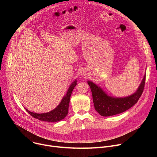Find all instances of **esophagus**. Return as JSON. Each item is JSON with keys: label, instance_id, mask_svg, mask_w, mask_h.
Listing matches in <instances>:
<instances>
[{"label": "esophagus", "instance_id": "1", "mask_svg": "<svg viewBox=\"0 0 157 157\" xmlns=\"http://www.w3.org/2000/svg\"><path fill=\"white\" fill-rule=\"evenodd\" d=\"M82 75H83V76H85V75H84V73H83V74H82Z\"/></svg>", "mask_w": 157, "mask_h": 157}]
</instances>
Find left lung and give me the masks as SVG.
<instances>
[{
  "label": "left lung",
  "instance_id": "left-lung-1",
  "mask_svg": "<svg viewBox=\"0 0 157 157\" xmlns=\"http://www.w3.org/2000/svg\"><path fill=\"white\" fill-rule=\"evenodd\" d=\"M145 82V75L135 93L125 98H113L108 96L99 86L92 81H87L92 92L94 108L101 116L104 117L124 113L136 104L144 91Z\"/></svg>",
  "mask_w": 157,
  "mask_h": 157
}]
</instances>
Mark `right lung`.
Masks as SVG:
<instances>
[{
	"label": "right lung",
	"instance_id": "1",
	"mask_svg": "<svg viewBox=\"0 0 157 157\" xmlns=\"http://www.w3.org/2000/svg\"><path fill=\"white\" fill-rule=\"evenodd\" d=\"M76 80L72 82V84L70 85L68 89V91H67L66 96H64L60 104L55 109L49 112V113L43 114H37L32 113V112L28 110L25 108V109L28 112V113H29V114H30L32 117L41 121L53 122H58L63 119L68 113V107L70 97L74 87L76 85Z\"/></svg>",
	"mask_w": 157,
	"mask_h": 157
}]
</instances>
